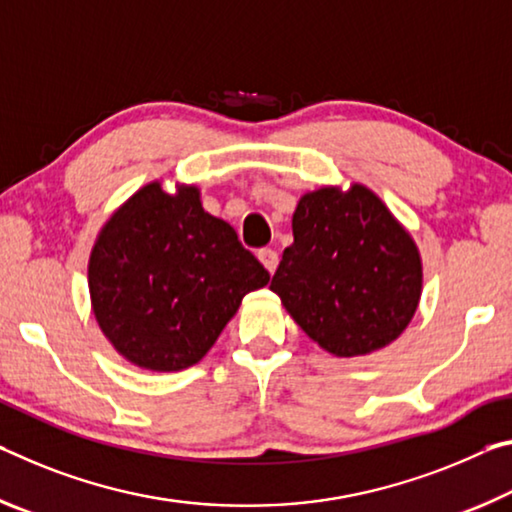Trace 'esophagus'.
Wrapping results in <instances>:
<instances>
[{
  "label": "esophagus",
  "mask_w": 512,
  "mask_h": 512,
  "mask_svg": "<svg viewBox=\"0 0 512 512\" xmlns=\"http://www.w3.org/2000/svg\"><path fill=\"white\" fill-rule=\"evenodd\" d=\"M258 261L265 265L267 272L274 274L276 267H279V254H276V251L270 247H263L261 251H258Z\"/></svg>",
  "instance_id": "esophagus-1"
}]
</instances>
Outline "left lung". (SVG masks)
Instances as JSON below:
<instances>
[{
    "label": "left lung",
    "mask_w": 512,
    "mask_h": 512,
    "mask_svg": "<svg viewBox=\"0 0 512 512\" xmlns=\"http://www.w3.org/2000/svg\"><path fill=\"white\" fill-rule=\"evenodd\" d=\"M292 233L270 290L308 338L342 358L397 340L420 301L422 263L383 201L358 183L308 192Z\"/></svg>",
    "instance_id": "8db88e82"
}]
</instances>
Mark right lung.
<instances>
[{
    "mask_svg": "<svg viewBox=\"0 0 512 512\" xmlns=\"http://www.w3.org/2000/svg\"><path fill=\"white\" fill-rule=\"evenodd\" d=\"M270 272L231 224L201 208L199 190L161 183L136 192L99 233L90 254L92 311L131 363L179 372L213 347L242 297Z\"/></svg>",
    "mask_w": 512,
    "mask_h": 512,
    "instance_id": "right-lung-1",
    "label": "right lung"
}]
</instances>
